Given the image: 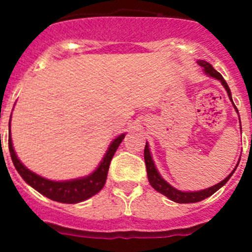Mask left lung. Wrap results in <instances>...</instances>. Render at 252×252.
<instances>
[{"instance_id": "left-lung-1", "label": "left lung", "mask_w": 252, "mask_h": 252, "mask_svg": "<svg viewBox=\"0 0 252 252\" xmlns=\"http://www.w3.org/2000/svg\"><path fill=\"white\" fill-rule=\"evenodd\" d=\"M197 63L199 64L202 68H203L204 74L208 75V77L215 78V79H217V81L221 82V84L223 86L224 90H226L227 94H228V98L231 99L233 107H235L236 112L239 113V111H237V108H236L235 103H233V101H232V95H231L230 87H228V84L226 83V81L223 79V77H222V75L220 74V73H218L217 70H216V69L211 65V64L207 63V62H204V60H198ZM240 124H241V121H240ZM240 126H241V125H240ZM144 159H145L146 171H148V179H149V183H150V186L153 187L155 190H158L159 193H161V194H164L165 197H168L170 201L177 202V203H197V202H201V201H203V199H206V198L211 197L213 193L217 192L218 189L221 188V187H223L224 184H226L227 182L230 180V178L232 177V174L235 173L236 168H237V165H239V162H240V161L237 162V165L235 166V169L231 171L230 174L227 175V177L224 178L222 182H220V183L216 184V186L209 187V188H206V189H202V190H195V192H183V190H179V189H177V188H174L173 186H170V184H169L168 182H166V180L164 179L161 175H160V173L158 171L157 166H155V162H154L153 157H151V153H150V149H149L148 142H146L145 150H144Z\"/></svg>"}]
</instances>
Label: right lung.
<instances>
[{
	"mask_svg": "<svg viewBox=\"0 0 252 252\" xmlns=\"http://www.w3.org/2000/svg\"><path fill=\"white\" fill-rule=\"evenodd\" d=\"M125 135L126 133H121V135H119L111 142L106 154H104V157L102 158L101 162L95 168V170H93L91 174L86 175V177L75 178V179L70 180L46 179V178L37 175L36 173L26 168L20 161L16 153H15V149H13L12 145V139H11V130L10 135H8V150H10L13 165H15L16 170L19 171V174L21 175L22 179L25 180L29 186L32 187L40 194L45 195L51 201H57L60 202V203L74 204L93 197V195L97 194L103 188L104 183H106L107 173H108L111 160H112L113 155H115L116 150H117V148L122 142V140L125 139Z\"/></svg>",
	"mask_w": 252,
	"mask_h": 252,
	"instance_id": "add662e5",
	"label": "right lung"
}]
</instances>
